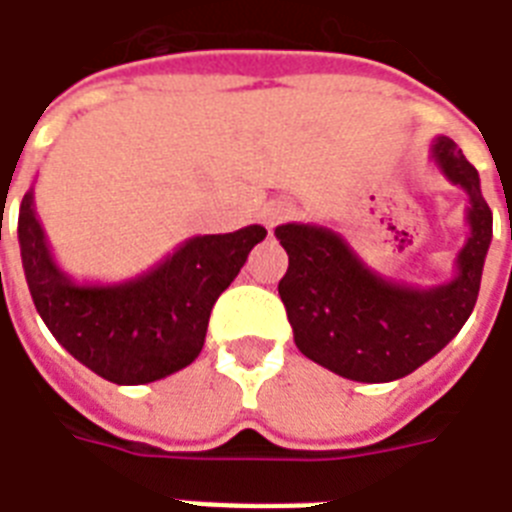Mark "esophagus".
I'll return each mask as SVG.
<instances>
[{
    "instance_id": "1",
    "label": "esophagus",
    "mask_w": 512,
    "mask_h": 512,
    "mask_svg": "<svg viewBox=\"0 0 512 512\" xmlns=\"http://www.w3.org/2000/svg\"><path fill=\"white\" fill-rule=\"evenodd\" d=\"M293 211H295V206L290 203V200H271V203L263 208V222H266V227H274V225H279L282 219L290 217Z\"/></svg>"
}]
</instances>
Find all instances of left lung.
Returning a JSON list of instances; mask_svg holds the SVG:
<instances>
[{"mask_svg":"<svg viewBox=\"0 0 512 512\" xmlns=\"http://www.w3.org/2000/svg\"><path fill=\"white\" fill-rule=\"evenodd\" d=\"M439 173L467 192L469 236L456 255V274L431 287L385 279L355 255L336 230L287 222L276 227L290 266L279 295L306 358L355 382H391L434 358L475 309L491 244V208L478 170L456 143H431Z\"/></svg>","mask_w":512,"mask_h":512,"instance_id":"1","label":"left lung"}]
</instances>
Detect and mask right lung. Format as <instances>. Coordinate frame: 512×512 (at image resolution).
Listing matches in <instances>:
<instances>
[{"label": "right lung", "instance_id": "add662e5", "mask_svg": "<svg viewBox=\"0 0 512 512\" xmlns=\"http://www.w3.org/2000/svg\"><path fill=\"white\" fill-rule=\"evenodd\" d=\"M263 238L260 225L192 236L135 279L78 285L51 255L34 187L18 211L21 263L43 323L75 361L116 385H146L195 361L217 298Z\"/></svg>", "mask_w": 512, "mask_h": 512}]
</instances>
